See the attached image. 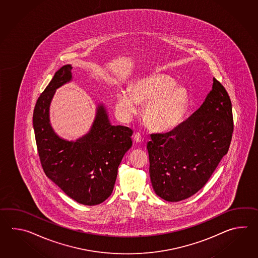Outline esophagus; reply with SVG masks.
<instances>
[{
    "label": "esophagus",
    "instance_id": "obj_1",
    "mask_svg": "<svg viewBox=\"0 0 258 258\" xmlns=\"http://www.w3.org/2000/svg\"><path fill=\"white\" fill-rule=\"evenodd\" d=\"M134 141L137 143H140L142 141V136H141V134L140 133H137V134H135V136H134Z\"/></svg>",
    "mask_w": 258,
    "mask_h": 258
}]
</instances>
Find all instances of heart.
Instances as JSON below:
<instances>
[{"instance_id":"b5f03b06","label":"heart","mask_w":258,"mask_h":258,"mask_svg":"<svg viewBox=\"0 0 258 258\" xmlns=\"http://www.w3.org/2000/svg\"><path fill=\"white\" fill-rule=\"evenodd\" d=\"M128 91L116 94V109L120 115L130 118L137 113L138 103H146L144 120L157 132H168L180 124L186 113L190 95L186 88L174 84L165 75L143 77L132 84Z\"/></svg>"}]
</instances>
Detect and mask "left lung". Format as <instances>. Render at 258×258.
<instances>
[{
  "label": "left lung",
  "instance_id": "obj_1",
  "mask_svg": "<svg viewBox=\"0 0 258 258\" xmlns=\"http://www.w3.org/2000/svg\"><path fill=\"white\" fill-rule=\"evenodd\" d=\"M232 133L230 97L213 78L212 90L186 121L172 131L150 135L147 148L155 192L169 202L198 192L228 153Z\"/></svg>",
  "mask_w": 258,
  "mask_h": 258
}]
</instances>
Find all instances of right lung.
Instances as JSON below:
<instances>
[{
	"label": "right lung",
	"instance_id": "obj_1",
	"mask_svg": "<svg viewBox=\"0 0 258 258\" xmlns=\"http://www.w3.org/2000/svg\"><path fill=\"white\" fill-rule=\"evenodd\" d=\"M71 64L62 66L39 96L33 127L40 163L47 177L79 204L95 206L110 197L118 167L131 148L133 131L111 125L103 104L97 108L91 129L77 141L58 137L49 123L55 91L72 80Z\"/></svg>",
	"mask_w": 258,
	"mask_h": 258
}]
</instances>
